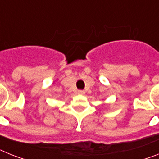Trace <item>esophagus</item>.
Instances as JSON below:
<instances>
[{
    "mask_svg": "<svg viewBox=\"0 0 159 159\" xmlns=\"http://www.w3.org/2000/svg\"><path fill=\"white\" fill-rule=\"evenodd\" d=\"M78 93L80 94V95H84V94L85 93H84V91H83V90H79Z\"/></svg>",
    "mask_w": 159,
    "mask_h": 159,
    "instance_id": "34e87169",
    "label": "esophagus"
}]
</instances>
